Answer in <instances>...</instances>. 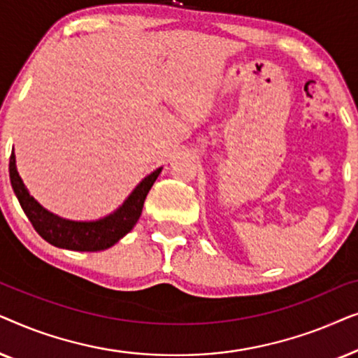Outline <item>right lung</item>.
I'll use <instances>...</instances> for the list:
<instances>
[{"instance_id": "obj_1", "label": "right lung", "mask_w": 358, "mask_h": 358, "mask_svg": "<svg viewBox=\"0 0 358 358\" xmlns=\"http://www.w3.org/2000/svg\"><path fill=\"white\" fill-rule=\"evenodd\" d=\"M159 173L161 168L146 176L124 205L109 217L97 220V222H71V220L60 218L47 212L41 203L36 202V199L27 192L22 179L19 178L14 151H11V158H9V179H11L13 190L34 229L47 243L57 248L71 249V251H104L114 246L120 238H124L138 222L146 195L155 180L158 179Z\"/></svg>"}]
</instances>
